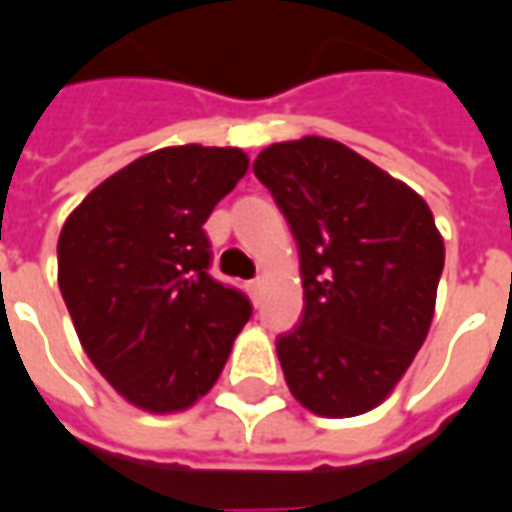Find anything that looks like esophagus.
<instances>
[{"mask_svg": "<svg viewBox=\"0 0 512 512\" xmlns=\"http://www.w3.org/2000/svg\"><path fill=\"white\" fill-rule=\"evenodd\" d=\"M248 289H250V295H253V297L259 295V292H262V278H256V281H250Z\"/></svg>", "mask_w": 512, "mask_h": 512, "instance_id": "34e87169", "label": "esophagus"}]
</instances>
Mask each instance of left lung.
Segmentation results:
<instances>
[{"mask_svg":"<svg viewBox=\"0 0 512 512\" xmlns=\"http://www.w3.org/2000/svg\"><path fill=\"white\" fill-rule=\"evenodd\" d=\"M253 173L300 250L303 320L275 342L286 386L328 419L378 408L436 311L444 239L430 206L405 181L317 134L267 146Z\"/></svg>","mask_w":512,"mask_h":512,"instance_id":"1","label":"left lung"}]
</instances>
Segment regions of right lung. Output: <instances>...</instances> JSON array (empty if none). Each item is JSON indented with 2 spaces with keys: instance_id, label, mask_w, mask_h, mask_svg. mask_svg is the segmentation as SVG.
<instances>
[{
  "instance_id": "right-lung-1",
  "label": "right lung",
  "mask_w": 512,
  "mask_h": 512,
  "mask_svg": "<svg viewBox=\"0 0 512 512\" xmlns=\"http://www.w3.org/2000/svg\"><path fill=\"white\" fill-rule=\"evenodd\" d=\"M248 162L242 148H159L101 181L60 231L57 284L76 336L140 411L192 408L250 320L248 297L206 273L204 234Z\"/></svg>"
}]
</instances>
